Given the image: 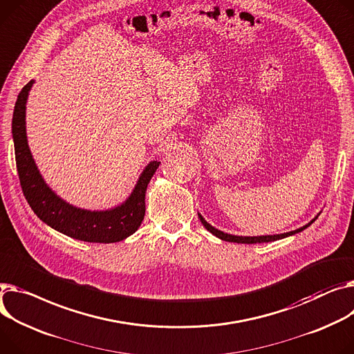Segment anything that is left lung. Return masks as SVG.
<instances>
[{
  "mask_svg": "<svg viewBox=\"0 0 354 354\" xmlns=\"http://www.w3.org/2000/svg\"><path fill=\"white\" fill-rule=\"evenodd\" d=\"M317 218V216H316ZM316 218L310 222V223H308L306 226H303V227H299V229H296V230H292V232H286V233H280V234H268V236H234V234H227V233H223V232H221V230H218V229H215L214 226H210L201 215H199V219H201V222L203 223V226L212 233V234H215L216 238H219V239H222V241H226V242H234V243H266V242H273V241H277V239H283V238H288V236H292V234H295V233H299V232H301L303 229H306L308 226H310L315 221H316Z\"/></svg>",
  "mask_w": 354,
  "mask_h": 354,
  "instance_id": "1",
  "label": "left lung"
}]
</instances>
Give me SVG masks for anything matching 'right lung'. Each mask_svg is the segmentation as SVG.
<instances>
[{
	"mask_svg": "<svg viewBox=\"0 0 354 354\" xmlns=\"http://www.w3.org/2000/svg\"><path fill=\"white\" fill-rule=\"evenodd\" d=\"M32 84L34 81H30L18 93L12 115V138L19 183L34 214L53 229L84 242L113 243L131 236L144 221L145 192L160 162L153 160L148 165L131 196L115 209L91 212L64 202L44 182L27 144L26 104Z\"/></svg>",
	"mask_w": 354,
	"mask_h": 354,
	"instance_id": "add662e5",
	"label": "right lung"
}]
</instances>
